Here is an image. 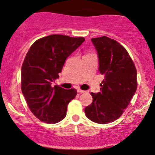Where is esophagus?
I'll list each match as a JSON object with an SVG mask.
<instances>
[{"label": "esophagus", "mask_w": 155, "mask_h": 155, "mask_svg": "<svg viewBox=\"0 0 155 155\" xmlns=\"http://www.w3.org/2000/svg\"><path fill=\"white\" fill-rule=\"evenodd\" d=\"M77 92H79V93H84V92H86V91H84V90H81V89H78Z\"/></svg>", "instance_id": "1"}]
</instances>
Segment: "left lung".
I'll use <instances>...</instances> for the list:
<instances>
[{"label": "left lung", "mask_w": 155, "mask_h": 155, "mask_svg": "<svg viewBox=\"0 0 155 155\" xmlns=\"http://www.w3.org/2000/svg\"><path fill=\"white\" fill-rule=\"evenodd\" d=\"M91 41L104 79L101 92L90 93L93 100L84 112L92 122L108 124L117 120L130 102L137 89V71L128 52L120 43L106 36Z\"/></svg>", "instance_id": "1"}]
</instances>
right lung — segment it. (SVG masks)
<instances>
[{"label":"right lung","mask_w":155,"mask_h":155,"mask_svg":"<svg viewBox=\"0 0 155 155\" xmlns=\"http://www.w3.org/2000/svg\"><path fill=\"white\" fill-rule=\"evenodd\" d=\"M84 41V37L50 35L35 41L27 53L21 69V89L30 110L42 122L58 123L66 116L68 104L77 91L51 84L59 78L68 57Z\"/></svg>","instance_id":"right-lung-1"}]
</instances>
